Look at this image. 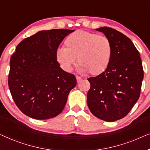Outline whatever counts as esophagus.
I'll list each match as a JSON object with an SVG mask.
<instances>
[{
	"instance_id": "esophagus-1",
	"label": "esophagus",
	"mask_w": 150,
	"mask_h": 150,
	"mask_svg": "<svg viewBox=\"0 0 150 150\" xmlns=\"http://www.w3.org/2000/svg\"><path fill=\"white\" fill-rule=\"evenodd\" d=\"M76 79L77 83H80V82L83 81V79H82V78H81V77H79V76H76Z\"/></svg>"
}]
</instances>
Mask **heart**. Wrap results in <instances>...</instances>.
<instances>
[{
	"instance_id": "heart-1",
	"label": "heart",
	"mask_w": 150,
	"mask_h": 150,
	"mask_svg": "<svg viewBox=\"0 0 150 150\" xmlns=\"http://www.w3.org/2000/svg\"><path fill=\"white\" fill-rule=\"evenodd\" d=\"M65 48L55 52L56 60L61 68L69 72L76 63L82 72L99 75L107 68L111 60L112 48L110 41L103 35L84 30H78L64 41Z\"/></svg>"
}]
</instances>
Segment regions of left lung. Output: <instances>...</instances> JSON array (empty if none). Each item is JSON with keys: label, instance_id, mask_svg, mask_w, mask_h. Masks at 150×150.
Listing matches in <instances>:
<instances>
[{"label": "left lung", "instance_id": "obj_1", "mask_svg": "<svg viewBox=\"0 0 150 150\" xmlns=\"http://www.w3.org/2000/svg\"><path fill=\"white\" fill-rule=\"evenodd\" d=\"M109 39L112 53L104 72L87 80L91 85L87 105L91 113L106 122L126 116L140 96L143 79L139 52L128 37L112 28H96Z\"/></svg>", "mask_w": 150, "mask_h": 150}]
</instances>
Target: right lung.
Returning a JSON list of instances; mask_svg holds the SVG:
<instances>
[{
    "label": "right lung",
    "mask_w": 150,
    "mask_h": 150,
    "mask_svg": "<svg viewBox=\"0 0 150 150\" xmlns=\"http://www.w3.org/2000/svg\"><path fill=\"white\" fill-rule=\"evenodd\" d=\"M69 29L41 30L22 40L10 59L8 85L16 106L30 117L48 120L61 113L76 85L60 67L55 52Z\"/></svg>",
    "instance_id": "obj_1"
}]
</instances>
